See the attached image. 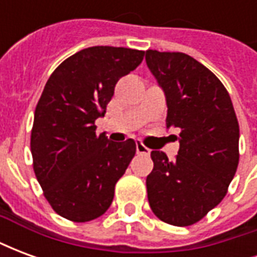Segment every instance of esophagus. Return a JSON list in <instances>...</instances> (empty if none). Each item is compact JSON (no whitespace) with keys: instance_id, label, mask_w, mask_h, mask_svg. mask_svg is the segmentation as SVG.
Masks as SVG:
<instances>
[{"instance_id":"1","label":"esophagus","mask_w":257,"mask_h":257,"mask_svg":"<svg viewBox=\"0 0 257 257\" xmlns=\"http://www.w3.org/2000/svg\"><path fill=\"white\" fill-rule=\"evenodd\" d=\"M136 151H138V154H143V156H149L150 154V149L146 147L142 142H136Z\"/></svg>"}]
</instances>
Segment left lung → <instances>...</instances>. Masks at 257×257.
<instances>
[{
	"mask_svg": "<svg viewBox=\"0 0 257 257\" xmlns=\"http://www.w3.org/2000/svg\"><path fill=\"white\" fill-rule=\"evenodd\" d=\"M167 99V128L180 131L175 161L151 151L146 179L154 215L172 226L201 220L224 198L239 160V126L228 92L204 64L182 52L146 51Z\"/></svg>",
	"mask_w": 257,
	"mask_h": 257,
	"instance_id": "8db88e82",
	"label": "left lung"
}]
</instances>
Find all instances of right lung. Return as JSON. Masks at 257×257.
I'll use <instances>...</instances> for the list:
<instances>
[{
	"instance_id": "obj_1",
	"label": "right lung",
	"mask_w": 257,
	"mask_h": 257,
	"mask_svg": "<svg viewBox=\"0 0 257 257\" xmlns=\"http://www.w3.org/2000/svg\"><path fill=\"white\" fill-rule=\"evenodd\" d=\"M145 51L90 47L66 59L48 79L34 112L33 168L58 215L77 223L106 212L114 187L136 153L128 139L96 135L118 79L134 71Z\"/></svg>"
}]
</instances>
